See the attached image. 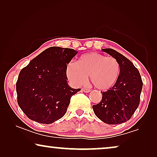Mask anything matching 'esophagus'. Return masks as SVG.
Segmentation results:
<instances>
[{
	"mask_svg": "<svg viewBox=\"0 0 157 157\" xmlns=\"http://www.w3.org/2000/svg\"><path fill=\"white\" fill-rule=\"evenodd\" d=\"M82 91L85 92V93H89V92L91 91V90L89 89H85V88H83L82 89Z\"/></svg>",
	"mask_w": 157,
	"mask_h": 157,
	"instance_id": "34e87169",
	"label": "esophagus"
}]
</instances>
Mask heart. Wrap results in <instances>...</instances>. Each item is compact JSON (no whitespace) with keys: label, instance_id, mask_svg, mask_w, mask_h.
Segmentation results:
<instances>
[{"label":"heart","instance_id":"1","mask_svg":"<svg viewBox=\"0 0 157 157\" xmlns=\"http://www.w3.org/2000/svg\"><path fill=\"white\" fill-rule=\"evenodd\" d=\"M66 70L68 78L74 85L85 84L90 76L94 86L100 90H107L119 78L120 64L114 57L89 53L81 56L77 63L69 62Z\"/></svg>","mask_w":157,"mask_h":157}]
</instances>
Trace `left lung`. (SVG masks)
I'll list each match as a JSON object with an SVG mask.
<instances>
[{
    "instance_id": "8db88e82",
    "label": "left lung",
    "mask_w": 157,
    "mask_h": 157,
    "mask_svg": "<svg viewBox=\"0 0 157 157\" xmlns=\"http://www.w3.org/2000/svg\"><path fill=\"white\" fill-rule=\"evenodd\" d=\"M114 57L120 64V74L113 87L102 92V99L94 105V113L108 124L128 121L138 108L143 82L138 69L132 61L112 48L102 49Z\"/></svg>"
}]
</instances>
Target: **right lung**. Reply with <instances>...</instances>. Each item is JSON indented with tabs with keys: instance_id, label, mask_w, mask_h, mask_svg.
<instances>
[{
	"instance_id": "right-lung-1",
	"label": "right lung",
	"mask_w": 157,
	"mask_h": 157,
	"mask_svg": "<svg viewBox=\"0 0 157 157\" xmlns=\"http://www.w3.org/2000/svg\"><path fill=\"white\" fill-rule=\"evenodd\" d=\"M77 53L50 47L21 71L16 82L18 104L30 119L49 124L65 115L71 96L81 91L68 86L66 71Z\"/></svg>"
}]
</instances>
